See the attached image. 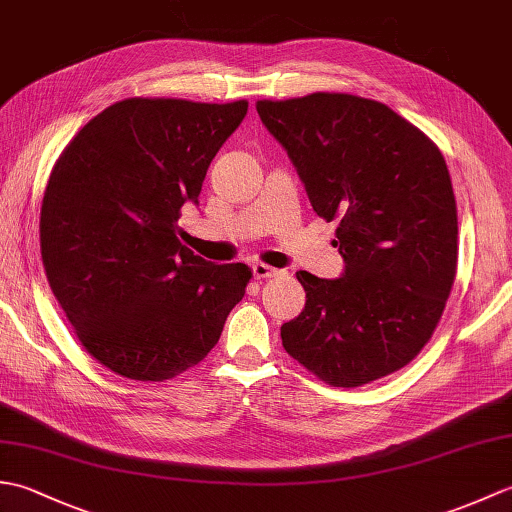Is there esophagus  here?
Listing matches in <instances>:
<instances>
[{"mask_svg": "<svg viewBox=\"0 0 512 512\" xmlns=\"http://www.w3.org/2000/svg\"><path fill=\"white\" fill-rule=\"evenodd\" d=\"M277 275H281L279 268H273V266L262 264V262L253 264V277L255 279H268V277H277Z\"/></svg>", "mask_w": 512, "mask_h": 512, "instance_id": "34e87169", "label": "esophagus"}]
</instances>
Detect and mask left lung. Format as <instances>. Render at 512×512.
<instances>
[{
    "label": "left lung",
    "mask_w": 512,
    "mask_h": 512,
    "mask_svg": "<svg viewBox=\"0 0 512 512\" xmlns=\"http://www.w3.org/2000/svg\"><path fill=\"white\" fill-rule=\"evenodd\" d=\"M323 220H339V279L299 270L306 308L284 350L334 387L405 367L442 317L458 268V209L440 149L387 105L314 92L257 101Z\"/></svg>",
    "instance_id": "left-lung-1"
}]
</instances>
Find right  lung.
Instances as JSON below:
<instances>
[{"label": "right lung", "instance_id": "add662e5", "mask_svg": "<svg viewBox=\"0 0 512 512\" xmlns=\"http://www.w3.org/2000/svg\"><path fill=\"white\" fill-rule=\"evenodd\" d=\"M246 101L125 99L96 114L54 165L41 204V259L81 345L132 380L198 365L253 277L180 244L211 160Z\"/></svg>", "mask_w": 512, "mask_h": 512}]
</instances>
